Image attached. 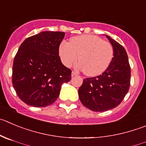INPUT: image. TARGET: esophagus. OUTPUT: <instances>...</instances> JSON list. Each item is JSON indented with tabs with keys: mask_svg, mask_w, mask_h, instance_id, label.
<instances>
[{
	"mask_svg": "<svg viewBox=\"0 0 146 146\" xmlns=\"http://www.w3.org/2000/svg\"><path fill=\"white\" fill-rule=\"evenodd\" d=\"M76 75H78V73L76 71H72V76H75Z\"/></svg>",
	"mask_w": 146,
	"mask_h": 146,
	"instance_id": "esophagus-1",
	"label": "esophagus"
}]
</instances>
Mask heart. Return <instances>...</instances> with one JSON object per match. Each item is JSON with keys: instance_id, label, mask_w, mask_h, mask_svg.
<instances>
[{"instance_id": "1", "label": "heart", "mask_w": 146, "mask_h": 146, "mask_svg": "<svg viewBox=\"0 0 146 146\" xmlns=\"http://www.w3.org/2000/svg\"><path fill=\"white\" fill-rule=\"evenodd\" d=\"M59 54L66 67L72 66L79 57V67L85 74L96 76L107 70L112 60L114 50L110 42L99 36L84 35L71 37L69 43L61 42Z\"/></svg>"}]
</instances>
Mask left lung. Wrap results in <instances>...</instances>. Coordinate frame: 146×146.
<instances>
[{
	"instance_id": "1",
	"label": "left lung",
	"mask_w": 146,
	"mask_h": 146,
	"mask_svg": "<svg viewBox=\"0 0 146 146\" xmlns=\"http://www.w3.org/2000/svg\"><path fill=\"white\" fill-rule=\"evenodd\" d=\"M114 50V57L107 70L100 76L86 78L78 89L80 101L94 111H104L117 107L128 92L130 65L125 48L106 35Z\"/></svg>"
}]
</instances>
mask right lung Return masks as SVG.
<instances>
[{
    "instance_id": "right-lung-1",
    "label": "right lung",
    "mask_w": 146,
    "mask_h": 146,
    "mask_svg": "<svg viewBox=\"0 0 146 146\" xmlns=\"http://www.w3.org/2000/svg\"><path fill=\"white\" fill-rule=\"evenodd\" d=\"M65 32H42L27 38L14 57L12 84L21 101L45 107L59 96L61 85L71 79V70L62 63L59 47Z\"/></svg>"
}]
</instances>
